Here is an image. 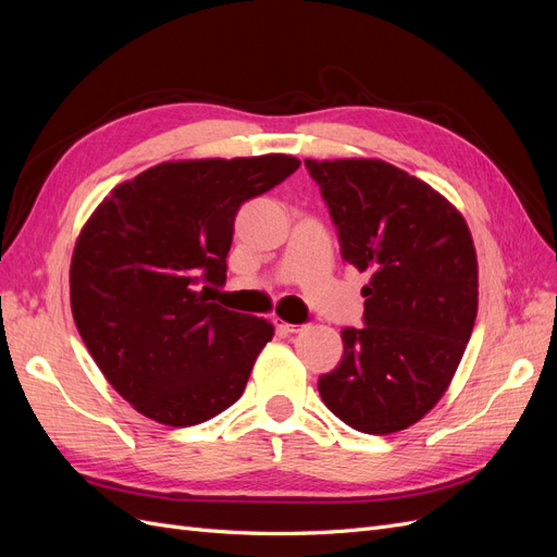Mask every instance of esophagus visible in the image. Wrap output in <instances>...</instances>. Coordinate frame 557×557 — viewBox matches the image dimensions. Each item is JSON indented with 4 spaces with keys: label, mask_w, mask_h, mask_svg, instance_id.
<instances>
[{
    "label": "esophagus",
    "mask_w": 557,
    "mask_h": 557,
    "mask_svg": "<svg viewBox=\"0 0 557 557\" xmlns=\"http://www.w3.org/2000/svg\"><path fill=\"white\" fill-rule=\"evenodd\" d=\"M274 325H276V330L281 332V334H295V332H299V325H293V323H285L283 318H274Z\"/></svg>",
    "instance_id": "1"
}]
</instances>
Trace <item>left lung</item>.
I'll return each mask as SVG.
<instances>
[{
  "mask_svg": "<svg viewBox=\"0 0 557 557\" xmlns=\"http://www.w3.org/2000/svg\"><path fill=\"white\" fill-rule=\"evenodd\" d=\"M305 164L339 227L342 258L372 276L367 325L342 332L344 358L318 379V393L352 430H407L444 397L474 330V239L442 193L391 162Z\"/></svg>",
  "mask_w": 557,
  "mask_h": 557,
  "instance_id": "8db88e82",
  "label": "left lung"
}]
</instances>
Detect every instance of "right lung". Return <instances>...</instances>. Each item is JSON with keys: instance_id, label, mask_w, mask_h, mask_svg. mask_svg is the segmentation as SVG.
<instances>
[{"instance_id": "1", "label": "right lung", "mask_w": 557, "mask_h": 557, "mask_svg": "<svg viewBox=\"0 0 557 557\" xmlns=\"http://www.w3.org/2000/svg\"><path fill=\"white\" fill-rule=\"evenodd\" d=\"M297 166L283 153L162 162L115 185L81 227L74 323L99 372L146 418L190 428L242 397L274 325L207 290L225 283L239 207Z\"/></svg>"}]
</instances>
